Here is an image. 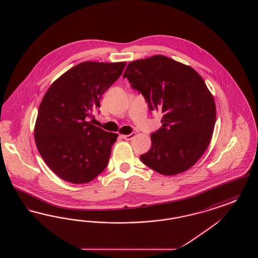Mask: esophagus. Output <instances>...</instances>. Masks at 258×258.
<instances>
[{
  "mask_svg": "<svg viewBox=\"0 0 258 258\" xmlns=\"http://www.w3.org/2000/svg\"><path fill=\"white\" fill-rule=\"evenodd\" d=\"M135 135H136V134L133 133L131 135H122V137H123V139H125V140H132L133 138H135Z\"/></svg>",
  "mask_w": 258,
  "mask_h": 258,
  "instance_id": "esophagus-1",
  "label": "esophagus"
}]
</instances>
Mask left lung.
I'll use <instances>...</instances> for the list:
<instances>
[{
	"label": "left lung",
	"instance_id": "8db88e82",
	"mask_svg": "<svg viewBox=\"0 0 258 258\" xmlns=\"http://www.w3.org/2000/svg\"><path fill=\"white\" fill-rule=\"evenodd\" d=\"M150 110L161 111L162 126L140 160L172 176L186 171L207 150L216 123V104L203 78L189 66L162 55L131 61L123 74Z\"/></svg>",
	"mask_w": 258,
	"mask_h": 258
}]
</instances>
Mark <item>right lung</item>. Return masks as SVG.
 <instances>
[{
    "label": "right lung",
    "mask_w": 258,
    "mask_h": 258,
    "mask_svg": "<svg viewBox=\"0 0 258 258\" xmlns=\"http://www.w3.org/2000/svg\"><path fill=\"white\" fill-rule=\"evenodd\" d=\"M125 61H83L55 80L42 98L35 124L37 150L63 181L86 184L103 171L118 135L88 122Z\"/></svg>",
    "instance_id": "right-lung-1"
}]
</instances>
